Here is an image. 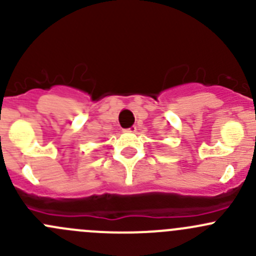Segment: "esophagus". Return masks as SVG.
<instances>
[{
  "label": "esophagus",
  "mask_w": 256,
  "mask_h": 256,
  "mask_svg": "<svg viewBox=\"0 0 256 256\" xmlns=\"http://www.w3.org/2000/svg\"><path fill=\"white\" fill-rule=\"evenodd\" d=\"M136 126H132V127H129L126 129V132H136Z\"/></svg>",
  "instance_id": "1"
}]
</instances>
